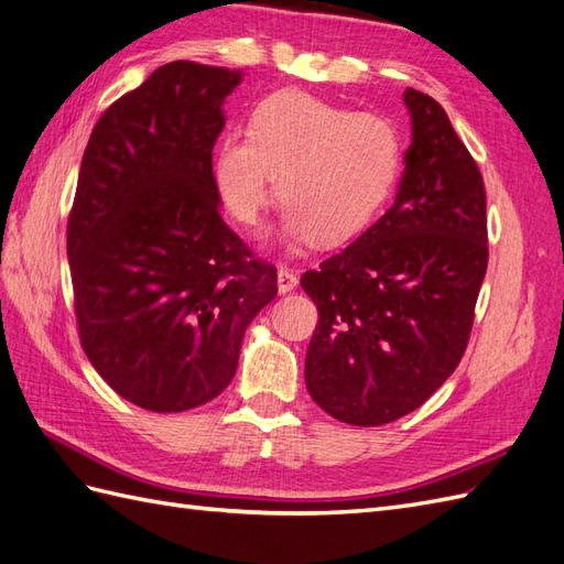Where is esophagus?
I'll return each mask as SVG.
<instances>
[{
  "label": "esophagus",
  "instance_id": "34e87169",
  "mask_svg": "<svg viewBox=\"0 0 564 564\" xmlns=\"http://www.w3.org/2000/svg\"><path fill=\"white\" fill-rule=\"evenodd\" d=\"M296 284H299V278L294 275V270H289V268H280L278 270V292L280 294L294 292Z\"/></svg>",
  "mask_w": 564,
  "mask_h": 564
}]
</instances>
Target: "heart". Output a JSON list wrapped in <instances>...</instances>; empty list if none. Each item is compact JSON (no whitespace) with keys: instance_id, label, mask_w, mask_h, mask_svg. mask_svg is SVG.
Wrapping results in <instances>:
<instances>
[{"instance_id":"obj_1","label":"heart","mask_w":564,"mask_h":564,"mask_svg":"<svg viewBox=\"0 0 564 564\" xmlns=\"http://www.w3.org/2000/svg\"><path fill=\"white\" fill-rule=\"evenodd\" d=\"M403 169V140L389 118L278 89L256 104L249 134H225L213 163L223 206L256 225L272 202L286 208L289 247H341L384 208Z\"/></svg>"}]
</instances>
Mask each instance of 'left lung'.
<instances>
[{"label":"left lung","mask_w":564,"mask_h":564,"mask_svg":"<svg viewBox=\"0 0 564 564\" xmlns=\"http://www.w3.org/2000/svg\"><path fill=\"white\" fill-rule=\"evenodd\" d=\"M403 101L413 137L393 206L301 278L319 313L308 393L356 427L413 413L458 368L489 263L475 159L438 101L410 87Z\"/></svg>","instance_id":"obj_1"}]
</instances>
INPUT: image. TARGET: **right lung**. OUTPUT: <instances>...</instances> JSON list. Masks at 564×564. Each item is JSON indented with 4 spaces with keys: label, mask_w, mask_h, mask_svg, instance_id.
Listing matches in <instances>:
<instances>
[{
    "label": "right lung",
    "mask_w": 564,
    "mask_h": 564,
    "mask_svg": "<svg viewBox=\"0 0 564 564\" xmlns=\"http://www.w3.org/2000/svg\"><path fill=\"white\" fill-rule=\"evenodd\" d=\"M241 70L173 61L111 104L80 163L68 263L80 341L101 379L154 413L232 382L251 319L278 296L220 216L213 144Z\"/></svg>",
    "instance_id": "right-lung-1"
}]
</instances>
